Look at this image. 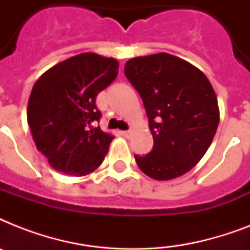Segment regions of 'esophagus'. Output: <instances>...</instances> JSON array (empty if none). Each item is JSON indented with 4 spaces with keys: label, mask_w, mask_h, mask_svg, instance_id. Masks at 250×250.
Returning a JSON list of instances; mask_svg holds the SVG:
<instances>
[{
    "label": "esophagus",
    "mask_w": 250,
    "mask_h": 250,
    "mask_svg": "<svg viewBox=\"0 0 250 250\" xmlns=\"http://www.w3.org/2000/svg\"><path fill=\"white\" fill-rule=\"evenodd\" d=\"M121 133L125 137H129V136H131V131H129V129H128V131H122Z\"/></svg>",
    "instance_id": "1"
}]
</instances>
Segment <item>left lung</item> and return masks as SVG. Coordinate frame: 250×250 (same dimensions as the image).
<instances>
[{"instance_id": "left-lung-1", "label": "left lung", "mask_w": 250, "mask_h": 250, "mask_svg": "<svg viewBox=\"0 0 250 250\" xmlns=\"http://www.w3.org/2000/svg\"><path fill=\"white\" fill-rule=\"evenodd\" d=\"M125 75L139 92L153 149L135 156L156 180L182 176L198 164L217 132L219 109L209 79L193 64L167 53L127 61Z\"/></svg>"}]
</instances>
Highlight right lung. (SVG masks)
<instances>
[{"label": "right lung", "mask_w": 250, "mask_h": 250, "mask_svg": "<svg viewBox=\"0 0 250 250\" xmlns=\"http://www.w3.org/2000/svg\"><path fill=\"white\" fill-rule=\"evenodd\" d=\"M118 67L114 58L83 53L49 68L33 85L28 125L37 150L57 171L83 176L102 164L114 136L93 127L101 119L96 97Z\"/></svg>", "instance_id": "1"}]
</instances>
